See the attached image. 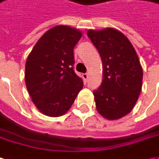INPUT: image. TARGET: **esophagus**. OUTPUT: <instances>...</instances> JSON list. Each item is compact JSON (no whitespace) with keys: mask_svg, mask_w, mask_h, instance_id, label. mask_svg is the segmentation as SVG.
<instances>
[{"mask_svg":"<svg viewBox=\"0 0 159 159\" xmlns=\"http://www.w3.org/2000/svg\"><path fill=\"white\" fill-rule=\"evenodd\" d=\"M83 78L85 80V82H87V80L89 79V74H88V73H84V74H83Z\"/></svg>","mask_w":159,"mask_h":159,"instance_id":"obj_1","label":"esophagus"}]
</instances>
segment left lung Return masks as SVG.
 I'll return each mask as SVG.
<instances>
[{
	"label": "left lung",
	"mask_w": 159,
	"mask_h": 159,
	"mask_svg": "<svg viewBox=\"0 0 159 159\" xmlns=\"http://www.w3.org/2000/svg\"><path fill=\"white\" fill-rule=\"evenodd\" d=\"M102 62V81L94 90L98 111L109 120L129 113L142 89L143 70L133 46L125 34L114 29L88 30Z\"/></svg>",
	"instance_id": "obj_1"
}]
</instances>
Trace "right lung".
<instances>
[{
  "instance_id": "add662e5",
  "label": "right lung",
  "mask_w": 159,
  "mask_h": 159,
  "mask_svg": "<svg viewBox=\"0 0 159 159\" xmlns=\"http://www.w3.org/2000/svg\"><path fill=\"white\" fill-rule=\"evenodd\" d=\"M79 30L57 26L43 34L28 57L26 87L43 114L60 116L70 110L83 89V79L74 71V48Z\"/></svg>"
}]
</instances>
